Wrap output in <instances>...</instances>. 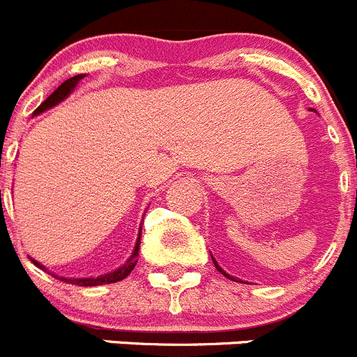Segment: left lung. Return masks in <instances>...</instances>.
Instances as JSON below:
<instances>
[{"mask_svg": "<svg viewBox=\"0 0 357 357\" xmlns=\"http://www.w3.org/2000/svg\"><path fill=\"white\" fill-rule=\"evenodd\" d=\"M211 259H213V257H211ZM213 264H215V267H217V271H220V273H222V274H224V276H225V278H229V280H234V278H232V276H231V274H227V273H225V271H224V269H222V267H220V266H218V264H217V262H215V259H213Z\"/></svg>", "mask_w": 357, "mask_h": 357, "instance_id": "obj_1", "label": "left lung"}]
</instances>
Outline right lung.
<instances>
[{
  "mask_svg": "<svg viewBox=\"0 0 357 357\" xmlns=\"http://www.w3.org/2000/svg\"><path fill=\"white\" fill-rule=\"evenodd\" d=\"M86 76V74H77V76H73L69 77V79L63 81L62 84L57 88V90L54 91V93L50 95V97L47 98V100L43 102V104L40 105V107L36 109V111L33 112L34 116L41 114V112L48 111V109L55 107V105L59 104V102H62L63 98L69 97L70 93L74 91V88L77 86V83H79L83 77ZM140 232H142V229H140ZM140 232H139V239H137V245H135V250H133L132 257H130L128 260H126V264H123L119 269L112 271V273H107V274H102V276L98 278H60V276H55V274H52L54 278H57V280L63 281V283H69V284H76V287H98V284H111V283H118V281L125 280L126 276H128L130 273L133 271V267L137 266V257H139V246H140ZM31 262H34V266H38L40 269H43L45 273H48L47 267L43 266V264L36 262L34 259H31Z\"/></svg>",
  "mask_w": 357,
  "mask_h": 357,
  "instance_id": "add662e5",
  "label": "right lung"
}]
</instances>
